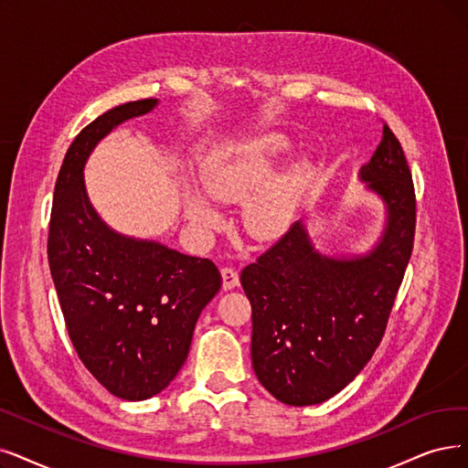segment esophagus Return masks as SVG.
<instances>
[{"label": "esophagus", "mask_w": 468, "mask_h": 468, "mask_svg": "<svg viewBox=\"0 0 468 468\" xmlns=\"http://www.w3.org/2000/svg\"><path fill=\"white\" fill-rule=\"evenodd\" d=\"M220 274H222V290H224V292L234 290V288L239 284V276H238V272H236L234 269L224 267V269L220 271Z\"/></svg>", "instance_id": "1"}]
</instances>
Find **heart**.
Here are the masks:
<instances>
[{"label":"heart","mask_w":468,"mask_h":468,"mask_svg":"<svg viewBox=\"0 0 468 468\" xmlns=\"http://www.w3.org/2000/svg\"><path fill=\"white\" fill-rule=\"evenodd\" d=\"M288 152L290 140L282 133H263L218 149L199 173L206 196L194 188L182 194L186 220L196 232L207 234L220 224V213L210 198L217 203L244 201L241 224L251 238L263 241L282 238L311 184L307 161H295L276 173Z\"/></svg>","instance_id":"1"}]
</instances>
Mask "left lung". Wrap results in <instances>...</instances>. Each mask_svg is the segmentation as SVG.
<instances>
[{"label": "left lung", "mask_w": 468, "mask_h": 468, "mask_svg": "<svg viewBox=\"0 0 468 468\" xmlns=\"http://www.w3.org/2000/svg\"><path fill=\"white\" fill-rule=\"evenodd\" d=\"M359 180L386 211L367 253L324 255L297 220L239 276L251 303L253 370L286 405L323 403L359 375L382 340L413 251V176L386 124Z\"/></svg>", "instance_id": "8db88e82"}]
</instances>
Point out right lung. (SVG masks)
Returning a JSON list of instances; mask_svg holds the SVG:
<instances>
[{"mask_svg": "<svg viewBox=\"0 0 468 468\" xmlns=\"http://www.w3.org/2000/svg\"><path fill=\"white\" fill-rule=\"evenodd\" d=\"M122 103L74 138L55 182L48 259L70 342L111 394L142 401L169 386L188 357L199 313L220 290L213 261L124 236L90 203L84 166L109 133L152 113Z\"/></svg>", "mask_w": 468, "mask_h": 468, "instance_id": "add662e5", "label": "right lung"}]
</instances>
